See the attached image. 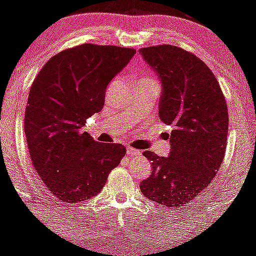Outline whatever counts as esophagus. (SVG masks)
Wrapping results in <instances>:
<instances>
[{
    "label": "esophagus",
    "mask_w": 256,
    "mask_h": 256,
    "mask_svg": "<svg viewBox=\"0 0 256 256\" xmlns=\"http://www.w3.org/2000/svg\"><path fill=\"white\" fill-rule=\"evenodd\" d=\"M128 154H131V156H140V154H141V150H135V148H132L131 146H128Z\"/></svg>",
    "instance_id": "esophagus-1"
}]
</instances>
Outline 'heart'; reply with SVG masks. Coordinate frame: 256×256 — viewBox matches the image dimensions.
<instances>
[{
    "label": "heart",
    "mask_w": 256,
    "mask_h": 256,
    "mask_svg": "<svg viewBox=\"0 0 256 256\" xmlns=\"http://www.w3.org/2000/svg\"><path fill=\"white\" fill-rule=\"evenodd\" d=\"M144 78H152V77H144ZM153 80H154V78H153ZM114 84H115V80H114V82H112V84H110L109 90H110V88H112V86H114Z\"/></svg>",
    "instance_id": "obj_1"
}]
</instances>
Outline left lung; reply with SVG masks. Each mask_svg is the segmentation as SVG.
Masks as SVG:
<instances>
[{
  "instance_id": "1",
  "label": "left lung",
  "mask_w": 256,
  "mask_h": 256,
  "mask_svg": "<svg viewBox=\"0 0 256 256\" xmlns=\"http://www.w3.org/2000/svg\"><path fill=\"white\" fill-rule=\"evenodd\" d=\"M140 52L162 82L160 120L173 126L169 157L144 152L152 160V174L140 188L150 200L180 208L192 202L220 170L227 146V103L214 72L192 52L168 44Z\"/></svg>"
}]
</instances>
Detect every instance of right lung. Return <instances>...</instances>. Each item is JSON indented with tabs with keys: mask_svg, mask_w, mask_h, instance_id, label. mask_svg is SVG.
<instances>
[{
	"mask_svg": "<svg viewBox=\"0 0 256 256\" xmlns=\"http://www.w3.org/2000/svg\"><path fill=\"white\" fill-rule=\"evenodd\" d=\"M135 54L131 48L78 45L52 56L32 84L24 112L29 154L61 202L96 196L125 156L126 147L94 141L80 128L103 109L106 86Z\"/></svg>",
	"mask_w": 256,
	"mask_h": 256,
	"instance_id": "obj_1",
	"label": "right lung"
}]
</instances>
